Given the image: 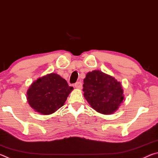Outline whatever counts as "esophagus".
I'll return each mask as SVG.
<instances>
[{"mask_svg":"<svg viewBox=\"0 0 158 158\" xmlns=\"http://www.w3.org/2000/svg\"><path fill=\"white\" fill-rule=\"evenodd\" d=\"M74 87H75L76 89H81L82 88L81 82L77 81V83H75V84H74Z\"/></svg>","mask_w":158,"mask_h":158,"instance_id":"esophagus-1","label":"esophagus"}]
</instances>
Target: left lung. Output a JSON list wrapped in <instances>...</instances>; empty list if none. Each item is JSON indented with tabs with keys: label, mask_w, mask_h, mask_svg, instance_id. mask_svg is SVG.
<instances>
[{
	"label": "left lung",
	"mask_w": 158,
	"mask_h": 158,
	"mask_svg": "<svg viewBox=\"0 0 158 158\" xmlns=\"http://www.w3.org/2000/svg\"><path fill=\"white\" fill-rule=\"evenodd\" d=\"M83 86L85 100L98 113L106 115L114 113L124 99L121 82L100 70L88 73Z\"/></svg>",
	"instance_id": "left-lung-1"
}]
</instances>
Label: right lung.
I'll use <instances>...</instances> for the list:
<instances>
[{
	"label": "right lung",
	"mask_w": 158,
	"mask_h": 158,
	"mask_svg": "<svg viewBox=\"0 0 158 158\" xmlns=\"http://www.w3.org/2000/svg\"><path fill=\"white\" fill-rule=\"evenodd\" d=\"M74 89L56 73L40 77L32 83L27 90V100L35 111L49 115L64 105Z\"/></svg>",
	"instance_id": "add662e5"
}]
</instances>
